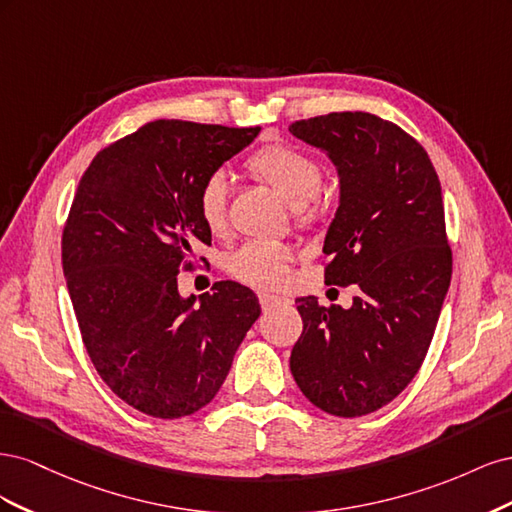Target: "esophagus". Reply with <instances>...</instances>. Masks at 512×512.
<instances>
[{
    "label": "esophagus",
    "instance_id": "1",
    "mask_svg": "<svg viewBox=\"0 0 512 512\" xmlns=\"http://www.w3.org/2000/svg\"><path fill=\"white\" fill-rule=\"evenodd\" d=\"M258 301H260V305H262V309H265V312H269V309H273V307L290 305V299L277 297V294H269V292H260L258 294Z\"/></svg>",
    "mask_w": 512,
    "mask_h": 512
}]
</instances>
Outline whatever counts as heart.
<instances>
[{
  "label": "heart",
  "mask_w": 512,
  "mask_h": 512,
  "mask_svg": "<svg viewBox=\"0 0 512 512\" xmlns=\"http://www.w3.org/2000/svg\"><path fill=\"white\" fill-rule=\"evenodd\" d=\"M247 170L280 194L301 226L316 224L324 203L318 192L324 181L322 164L309 153L290 145H267L252 153L245 162ZM198 218L213 235L228 228V179L220 170L211 173L196 196ZM290 247L275 241H250L230 256V273L250 286H277L286 280Z\"/></svg>",
  "instance_id": "heart-1"
}]
</instances>
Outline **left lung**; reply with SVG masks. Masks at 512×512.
Masks as SVG:
<instances>
[{
    "label": "left lung",
    "mask_w": 512,
    "mask_h": 512,
    "mask_svg": "<svg viewBox=\"0 0 512 512\" xmlns=\"http://www.w3.org/2000/svg\"><path fill=\"white\" fill-rule=\"evenodd\" d=\"M288 130L337 166L324 282L359 288L348 309L297 299L303 333L290 371L316 408L363 416L406 389L436 331L453 273L440 179L416 138L371 113H329Z\"/></svg>",
    "instance_id": "left-lung-1"
}]
</instances>
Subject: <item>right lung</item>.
Instances as JSON below:
<instances>
[{"mask_svg":"<svg viewBox=\"0 0 512 512\" xmlns=\"http://www.w3.org/2000/svg\"><path fill=\"white\" fill-rule=\"evenodd\" d=\"M260 128L158 119L104 147L74 194L61 265L83 344L119 399L153 418H181L220 391L260 316L237 282L183 299L179 271L211 243L198 218L203 181Z\"/></svg>","mask_w":512,"mask_h":512,"instance_id":"add662e5","label":"right lung"}]
</instances>
